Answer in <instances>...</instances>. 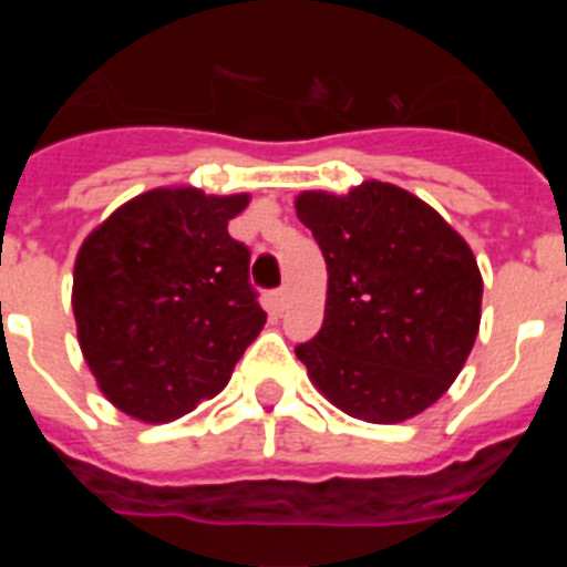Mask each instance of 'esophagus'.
Instances as JSON below:
<instances>
[{"label":"esophagus","mask_w":567,"mask_h":567,"mask_svg":"<svg viewBox=\"0 0 567 567\" xmlns=\"http://www.w3.org/2000/svg\"><path fill=\"white\" fill-rule=\"evenodd\" d=\"M272 303H275V312H284L289 307V287H278L272 292Z\"/></svg>","instance_id":"esophagus-1"}]
</instances>
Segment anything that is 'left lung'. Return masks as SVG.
<instances>
[{"instance_id": "obj_1", "label": "left lung", "mask_w": 567, "mask_h": 567, "mask_svg": "<svg viewBox=\"0 0 567 567\" xmlns=\"http://www.w3.org/2000/svg\"><path fill=\"white\" fill-rule=\"evenodd\" d=\"M295 209L329 269L323 327L295 346L312 383L365 423L429 409L477 340L483 278L468 244L429 204L383 182L303 193Z\"/></svg>"}]
</instances>
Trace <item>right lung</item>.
Segmentation results:
<instances>
[{"label":"right lung","instance_id":"1","mask_svg":"<svg viewBox=\"0 0 567 567\" xmlns=\"http://www.w3.org/2000/svg\"><path fill=\"white\" fill-rule=\"evenodd\" d=\"M249 195L150 189L90 235L73 272L79 343L104 398L147 423L227 385L267 323L249 247L227 221Z\"/></svg>","mask_w":567,"mask_h":567}]
</instances>
